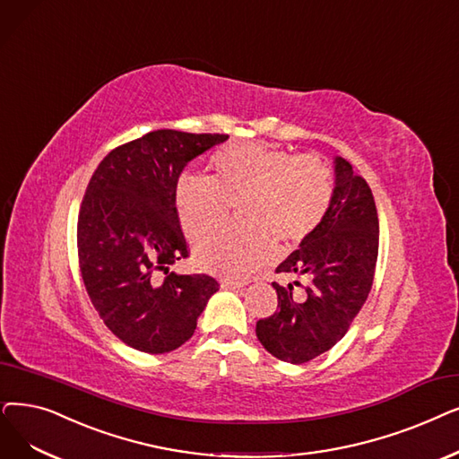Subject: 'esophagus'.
I'll return each mask as SVG.
<instances>
[{
    "instance_id": "1",
    "label": "esophagus",
    "mask_w": 459,
    "mask_h": 459,
    "mask_svg": "<svg viewBox=\"0 0 459 459\" xmlns=\"http://www.w3.org/2000/svg\"><path fill=\"white\" fill-rule=\"evenodd\" d=\"M221 287H223V289H229V290H236V289H242L244 283H240V281H230V279H223Z\"/></svg>"
}]
</instances>
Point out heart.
<instances>
[{
	"instance_id": "1",
	"label": "heart",
	"mask_w": 459,
	"mask_h": 459,
	"mask_svg": "<svg viewBox=\"0 0 459 459\" xmlns=\"http://www.w3.org/2000/svg\"><path fill=\"white\" fill-rule=\"evenodd\" d=\"M213 176L184 174L176 182L174 206L193 240L221 225L236 208L238 229L219 230L195 247L204 270L246 279L273 256V242L298 246L323 225L333 201V176L315 155H294L264 143L217 150Z\"/></svg>"
}]
</instances>
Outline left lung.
Here are the masks:
<instances>
[{"mask_svg": "<svg viewBox=\"0 0 459 459\" xmlns=\"http://www.w3.org/2000/svg\"><path fill=\"white\" fill-rule=\"evenodd\" d=\"M333 201L323 225L277 273L309 275L302 294L272 283L277 311L256 323V337L279 360L304 364L330 351L347 333L368 300L378 255V217L373 193L343 157H335ZM302 287L300 281H294Z\"/></svg>", "mask_w": 459, "mask_h": 459, "instance_id": "1", "label": "left lung"}]
</instances>
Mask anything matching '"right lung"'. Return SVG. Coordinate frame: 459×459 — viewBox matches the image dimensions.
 Returning <instances> with one entry per match:
<instances>
[{
    "mask_svg": "<svg viewBox=\"0 0 459 459\" xmlns=\"http://www.w3.org/2000/svg\"><path fill=\"white\" fill-rule=\"evenodd\" d=\"M227 138L152 131L114 148L88 184L76 227L82 281L107 328L136 351L163 354L184 345L219 290L206 273L178 275L169 266L189 256L174 206L178 178Z\"/></svg>",
    "mask_w": 459,
    "mask_h": 459,
    "instance_id": "right-lung-1",
    "label": "right lung"
}]
</instances>
